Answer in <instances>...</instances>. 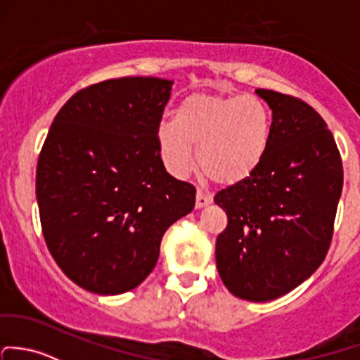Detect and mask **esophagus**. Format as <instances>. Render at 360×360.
<instances>
[{"label":"esophagus","mask_w":360,"mask_h":360,"mask_svg":"<svg viewBox=\"0 0 360 360\" xmlns=\"http://www.w3.org/2000/svg\"><path fill=\"white\" fill-rule=\"evenodd\" d=\"M212 202V196L209 193L198 190L196 191V209H202V207H207Z\"/></svg>","instance_id":"esophagus-1"}]
</instances>
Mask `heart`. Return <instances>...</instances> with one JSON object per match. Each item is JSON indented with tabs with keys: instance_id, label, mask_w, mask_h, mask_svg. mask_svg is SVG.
<instances>
[{
	"instance_id": "b5f03b06",
	"label": "heart",
	"mask_w": 360,
	"mask_h": 360,
	"mask_svg": "<svg viewBox=\"0 0 360 360\" xmlns=\"http://www.w3.org/2000/svg\"><path fill=\"white\" fill-rule=\"evenodd\" d=\"M272 119L267 105L252 94L193 93L177 105L174 122L158 127L162 160L174 176L195 165L221 186L248 179L266 158Z\"/></svg>"
}]
</instances>
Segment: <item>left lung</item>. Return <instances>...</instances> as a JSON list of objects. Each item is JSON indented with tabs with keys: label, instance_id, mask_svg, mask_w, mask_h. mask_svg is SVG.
Wrapping results in <instances>:
<instances>
[{
	"label": "left lung",
	"instance_id": "1",
	"mask_svg": "<svg viewBox=\"0 0 360 360\" xmlns=\"http://www.w3.org/2000/svg\"><path fill=\"white\" fill-rule=\"evenodd\" d=\"M272 110L260 167L214 202L228 215L215 241L219 276L231 293L267 302L323 264L333 238L343 165L326 122L300 98L257 89Z\"/></svg>",
	"mask_w": 360,
	"mask_h": 360
}]
</instances>
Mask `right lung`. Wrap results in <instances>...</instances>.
I'll return each mask as SVG.
<instances>
[{
  "label": "right lung",
  "mask_w": 360,
  "mask_h": 360,
  "mask_svg": "<svg viewBox=\"0 0 360 360\" xmlns=\"http://www.w3.org/2000/svg\"><path fill=\"white\" fill-rule=\"evenodd\" d=\"M172 81L120 77L77 91L41 148L36 198L60 269L98 295L126 293L157 266L160 241L195 207L165 170L158 127Z\"/></svg>",
  "instance_id": "add662e5"
}]
</instances>
